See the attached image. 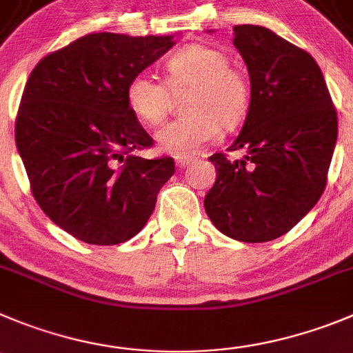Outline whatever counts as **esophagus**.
Returning <instances> with one entry per match:
<instances>
[{
  "label": "esophagus",
  "instance_id": "1",
  "mask_svg": "<svg viewBox=\"0 0 353 353\" xmlns=\"http://www.w3.org/2000/svg\"><path fill=\"white\" fill-rule=\"evenodd\" d=\"M192 161H193L192 158H176V165H177V169L183 170V169H186V167L190 165Z\"/></svg>",
  "mask_w": 353,
  "mask_h": 353
}]
</instances>
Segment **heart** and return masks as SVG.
Returning a JSON list of instances; mask_svg holds the SVG:
<instances>
[{
    "label": "heart",
    "instance_id": "obj_1",
    "mask_svg": "<svg viewBox=\"0 0 353 353\" xmlns=\"http://www.w3.org/2000/svg\"><path fill=\"white\" fill-rule=\"evenodd\" d=\"M228 57L205 45H190L165 61V81L150 72H137L127 85V104L143 123L157 127L172 110L174 95H183L186 114L160 128L161 151L190 158L245 117L251 85L245 74L230 68Z\"/></svg>",
    "mask_w": 353,
    "mask_h": 353
}]
</instances>
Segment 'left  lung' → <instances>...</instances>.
Returning a JSON list of instances; mask_svg holds the SVG:
<instances>
[{"label": "left lung", "mask_w": 353, "mask_h": 353, "mask_svg": "<svg viewBox=\"0 0 353 353\" xmlns=\"http://www.w3.org/2000/svg\"><path fill=\"white\" fill-rule=\"evenodd\" d=\"M233 45L251 78V104L230 151L216 153L203 205L230 239L259 243L294 228L319 202L338 137V117L308 52L261 26H235Z\"/></svg>", "instance_id": "obj_1"}]
</instances>
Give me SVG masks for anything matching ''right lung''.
I'll list each match as a JSON object with an SVG mask.
<instances>
[{
	"instance_id": "add662e5",
	"label": "right lung",
	"mask_w": 353,
	"mask_h": 353,
	"mask_svg": "<svg viewBox=\"0 0 353 353\" xmlns=\"http://www.w3.org/2000/svg\"><path fill=\"white\" fill-rule=\"evenodd\" d=\"M172 36L92 32L45 55L29 74L15 143L41 210L74 239L117 245L143 230L174 158L153 146L127 104L132 77L172 48Z\"/></svg>"
}]
</instances>
